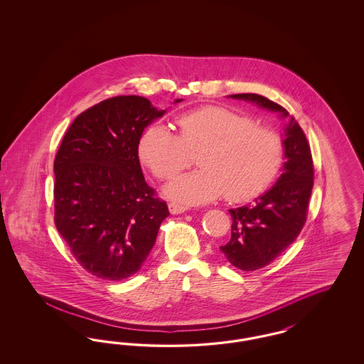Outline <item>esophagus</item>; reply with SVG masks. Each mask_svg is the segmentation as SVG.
<instances>
[{"mask_svg": "<svg viewBox=\"0 0 364 364\" xmlns=\"http://www.w3.org/2000/svg\"><path fill=\"white\" fill-rule=\"evenodd\" d=\"M187 210H188V206H184V205H180V203H176V202L169 203V211L172 214H181V213H184Z\"/></svg>", "mask_w": 364, "mask_h": 364, "instance_id": "1", "label": "esophagus"}]
</instances>
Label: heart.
Wrapping results in <instances>:
<instances>
[{
	"mask_svg": "<svg viewBox=\"0 0 364 364\" xmlns=\"http://www.w3.org/2000/svg\"><path fill=\"white\" fill-rule=\"evenodd\" d=\"M180 135L164 124L150 125L139 141L141 162L161 180H171L202 151V169L183 174L166 195L183 205H203L225 195L244 202L258 196L276 178L284 143L274 131L221 106H203L177 120Z\"/></svg>",
	"mask_w": 364,
	"mask_h": 364,
	"instance_id": "1",
	"label": "heart"
}]
</instances>
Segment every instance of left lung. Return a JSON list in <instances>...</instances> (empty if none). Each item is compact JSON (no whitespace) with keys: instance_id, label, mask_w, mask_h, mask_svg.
<instances>
[{"instance_id":"obj_1","label":"left lung","mask_w":364,"mask_h":364,"mask_svg":"<svg viewBox=\"0 0 364 364\" xmlns=\"http://www.w3.org/2000/svg\"><path fill=\"white\" fill-rule=\"evenodd\" d=\"M233 100L276 112L284 125L282 173L251 205L230 208L232 236L220 250L235 267L254 272L279 257L301 232L314 186L311 150L300 125L279 105L258 94H233Z\"/></svg>"}]
</instances>
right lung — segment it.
I'll return each mask as SVG.
<instances>
[{"label":"right lung","instance_id":"obj_1","mask_svg":"<svg viewBox=\"0 0 364 364\" xmlns=\"http://www.w3.org/2000/svg\"><path fill=\"white\" fill-rule=\"evenodd\" d=\"M165 113L144 97L105 100L75 119L57 151L55 228L95 277L134 276L169 215L146 183L138 156L144 128Z\"/></svg>","mask_w":364,"mask_h":364}]
</instances>
